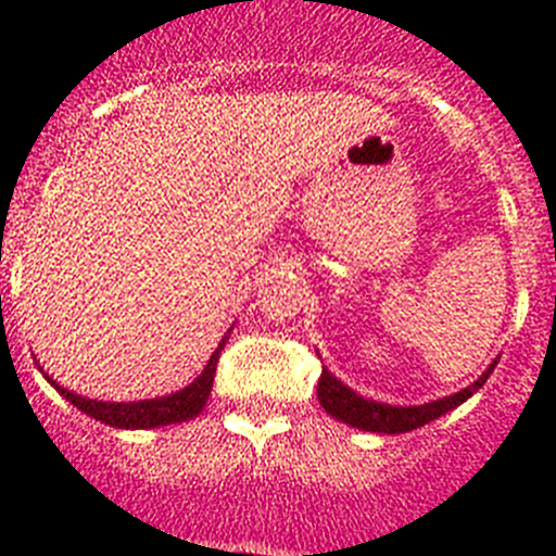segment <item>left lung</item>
<instances>
[{"label": "left lung", "instance_id": "left-lung-1", "mask_svg": "<svg viewBox=\"0 0 556 556\" xmlns=\"http://www.w3.org/2000/svg\"><path fill=\"white\" fill-rule=\"evenodd\" d=\"M493 367H490L479 381H473L468 390H462L448 397H440V401H431V404L424 406H390L376 404V401H365L362 395L348 390L342 381H337L328 370H323L320 381H317V397H320L323 409L331 417H337V420H342V424L356 426V429L365 431H378V434H404V431L420 429V426L431 424V420H437V417L445 415V412L456 409L462 401H468V397L488 381Z\"/></svg>", "mask_w": 556, "mask_h": 556}]
</instances>
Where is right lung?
<instances>
[{
  "mask_svg": "<svg viewBox=\"0 0 556 556\" xmlns=\"http://www.w3.org/2000/svg\"><path fill=\"white\" fill-rule=\"evenodd\" d=\"M230 337V331L225 333L223 342L214 353H211L208 365L200 372L194 381H191L186 390L172 392L164 397H152V401H132V404H108V401H88V397L75 395V392L63 390L58 381L47 376V381L61 392L66 401L77 406L80 412H86L88 417L102 420L105 426L113 429H155V426H169V424H184L189 417H198L203 412L205 401L211 395V387H214V372H217L219 353L225 348V339Z\"/></svg>",
  "mask_w": 556,
  "mask_h": 556,
  "instance_id": "obj_1",
  "label": "right lung"
}]
</instances>
